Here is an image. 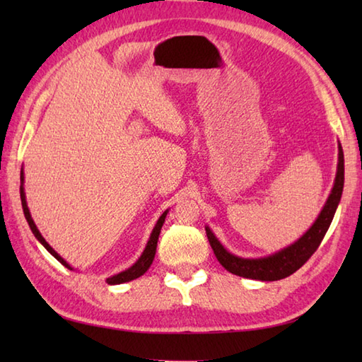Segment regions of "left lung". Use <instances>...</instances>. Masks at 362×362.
Returning a JSON list of instances; mask_svg holds the SVG:
<instances>
[{"mask_svg":"<svg viewBox=\"0 0 362 362\" xmlns=\"http://www.w3.org/2000/svg\"><path fill=\"white\" fill-rule=\"evenodd\" d=\"M344 189V152L341 143H337V171L334 177V183L329 193L324 209L319 213L314 224L298 238L296 243H292L288 247L272 253L269 257L261 258H243L230 253L224 245L221 244L211 228L206 226L205 232L209 236L211 249L216 255L219 263L224 266L228 272L235 275L244 276V279L261 280V281H275L286 279L291 274H294L297 269L302 267L310 259L314 252L317 250L322 240L327 233V230L332 224L337 205L341 202Z\"/></svg>","mask_w":362,"mask_h":362,"instance_id":"8db88e82","label":"left lung"}]
</instances>
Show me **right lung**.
Instances as JSON below:
<instances>
[{
	"label": "right lung",
	"mask_w": 362,
	"mask_h": 362,
	"mask_svg": "<svg viewBox=\"0 0 362 362\" xmlns=\"http://www.w3.org/2000/svg\"><path fill=\"white\" fill-rule=\"evenodd\" d=\"M20 182H21V185H20V197H21L23 213H25V218H26V221H28V224H29L30 230H33L34 236L37 238L38 243H40V244L43 245V247L51 253V255H52L54 258H56L57 261H60V263H62L66 269H70V271H74V267H71L70 264H68L66 261H65L62 257H60L59 253H57L56 250H54L48 243H46V240H45V238L42 236V233L38 232V228H37V226H35V222H34L33 216H30V211H29V209H28L26 194H25V173H23V168H21V174H20ZM168 211H169V210L163 211V214H161V216L158 218L157 224H156V227H153L152 233H151V236H149V241H148V244H146V247H144V250H143V253H141V257L138 258V259L135 261V263H134L132 266H130L129 269H126V271H122V272H119V274H117V275H112V276H109V279L105 280L107 283H109V284H121V283H127V281H130V280H135V279H138V276H141L146 271H148V269H149V267H151V264H152L153 257H156L158 235H160V230H161V226H163V222H165V218H166Z\"/></svg>",
	"instance_id": "add662e5"
}]
</instances>
